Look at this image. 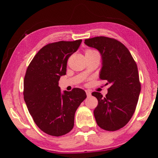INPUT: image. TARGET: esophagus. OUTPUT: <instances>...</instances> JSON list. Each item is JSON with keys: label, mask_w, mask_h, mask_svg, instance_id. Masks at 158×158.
<instances>
[{"label": "esophagus", "mask_w": 158, "mask_h": 158, "mask_svg": "<svg viewBox=\"0 0 158 158\" xmlns=\"http://www.w3.org/2000/svg\"><path fill=\"white\" fill-rule=\"evenodd\" d=\"M85 93H86L87 97H90V96L91 95V93H90V91H89V90H85Z\"/></svg>", "instance_id": "34e87169"}]
</instances>
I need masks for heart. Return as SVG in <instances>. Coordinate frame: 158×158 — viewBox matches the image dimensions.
Returning a JSON list of instances; mask_svg holds the SVG:
<instances>
[{"label":"heart","mask_w":158,"mask_h":158,"mask_svg":"<svg viewBox=\"0 0 158 158\" xmlns=\"http://www.w3.org/2000/svg\"><path fill=\"white\" fill-rule=\"evenodd\" d=\"M98 53V52H96L95 50H93V49H86L85 50V54H88V53Z\"/></svg>","instance_id":"obj_1"}]
</instances>
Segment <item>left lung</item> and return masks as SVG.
I'll use <instances>...</instances> for the list:
<instances>
[{
    "label": "left lung",
    "mask_w": 158,
    "mask_h": 158,
    "mask_svg": "<svg viewBox=\"0 0 158 158\" xmlns=\"http://www.w3.org/2000/svg\"><path fill=\"white\" fill-rule=\"evenodd\" d=\"M84 43L100 52L102 67L100 78L110 84L107 94L93 92L98 99L94 116L98 126L107 131L123 127L133 116L141 91L138 68L129 50L117 40L95 37Z\"/></svg>",
    "instance_id": "obj_1"
}]
</instances>
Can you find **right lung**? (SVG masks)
Here are the masks:
<instances>
[{
  "label": "right lung",
  "mask_w": 158,
  "mask_h": 158,
  "mask_svg": "<svg viewBox=\"0 0 158 158\" xmlns=\"http://www.w3.org/2000/svg\"><path fill=\"white\" fill-rule=\"evenodd\" d=\"M81 40L60 41L45 45L35 56L26 70L23 98L40 129L60 137L73 130L74 114L86 98L84 90L74 88L62 94L58 81L66 74L67 62L77 52Z\"/></svg>",
  "instance_id": "obj_1"
}]
</instances>
